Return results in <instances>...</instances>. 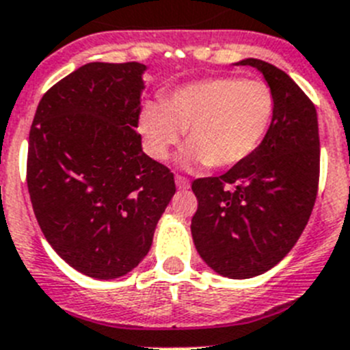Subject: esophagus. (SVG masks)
I'll return each instance as SVG.
<instances>
[{
    "label": "esophagus",
    "mask_w": 350,
    "mask_h": 350,
    "mask_svg": "<svg viewBox=\"0 0 350 350\" xmlns=\"http://www.w3.org/2000/svg\"><path fill=\"white\" fill-rule=\"evenodd\" d=\"M175 184H177L178 189H187L189 187V178H185L184 175H177L175 177Z\"/></svg>",
    "instance_id": "esophagus-1"
}]
</instances>
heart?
<instances>
[{"mask_svg":"<svg viewBox=\"0 0 350 350\" xmlns=\"http://www.w3.org/2000/svg\"><path fill=\"white\" fill-rule=\"evenodd\" d=\"M273 112V91L267 82L221 77L178 88L166 96L163 107L147 105L140 133L147 152L165 161L182 131H187L184 163L222 170L256 152Z\"/></svg>","mask_w":350,"mask_h":350,"instance_id":"obj_1","label":"heart"}]
</instances>
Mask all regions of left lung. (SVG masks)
<instances>
[{
  "instance_id": "1",
  "label": "left lung",
  "mask_w": 350,
  "mask_h": 350,
  "mask_svg": "<svg viewBox=\"0 0 350 350\" xmlns=\"http://www.w3.org/2000/svg\"><path fill=\"white\" fill-rule=\"evenodd\" d=\"M254 66L273 91L275 112L256 152L219 177L193 182L194 245L219 275L250 279L286 258L303 233L319 187V126L314 103L286 71Z\"/></svg>"
}]
</instances>
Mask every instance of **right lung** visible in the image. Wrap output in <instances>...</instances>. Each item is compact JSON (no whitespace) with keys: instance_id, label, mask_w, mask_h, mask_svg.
Instances as JSON below:
<instances>
[{"instance_id":"right-lung-1","label":"right lung","mask_w":350,"mask_h":350,"mask_svg":"<svg viewBox=\"0 0 350 350\" xmlns=\"http://www.w3.org/2000/svg\"><path fill=\"white\" fill-rule=\"evenodd\" d=\"M145 64L89 63L54 83L29 131L26 180L42 233L92 279L122 277L147 256L175 194L173 173L137 133Z\"/></svg>"}]
</instances>
